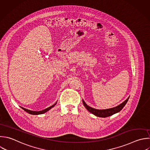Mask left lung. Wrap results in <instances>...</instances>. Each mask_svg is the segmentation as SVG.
I'll use <instances>...</instances> for the list:
<instances>
[{
    "instance_id": "8db88e82",
    "label": "left lung",
    "mask_w": 150,
    "mask_h": 150,
    "mask_svg": "<svg viewBox=\"0 0 150 150\" xmlns=\"http://www.w3.org/2000/svg\"><path fill=\"white\" fill-rule=\"evenodd\" d=\"M129 97H128L127 100H125L124 102H122L120 105H117L115 107H113V108H108V109H105V110H98V109L92 108V107L87 105L83 100V103L84 106L86 108V109L89 112H90L91 113L96 115L97 117H109L110 115H112L120 111L123 108V107L125 106L126 103H127V101L129 99Z\"/></svg>"
}]
</instances>
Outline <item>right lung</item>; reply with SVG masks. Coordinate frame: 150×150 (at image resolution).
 Here are the masks:
<instances>
[{
    "label": "right lung",
    "mask_w": 150,
    "mask_h": 150,
    "mask_svg": "<svg viewBox=\"0 0 150 150\" xmlns=\"http://www.w3.org/2000/svg\"><path fill=\"white\" fill-rule=\"evenodd\" d=\"M56 103H57V102L56 103H54L53 105H52V106H50V107H48V108H46V109H45V110H42V111H32V110H28V109H26V108H23V107H21L23 110H24L25 111H26L27 112H28L29 114H33V115H38V114H43V113H45V112H46L47 111H48L49 110H50L52 107H53L56 104Z\"/></svg>",
    "instance_id": "right-lung-1"
}]
</instances>
